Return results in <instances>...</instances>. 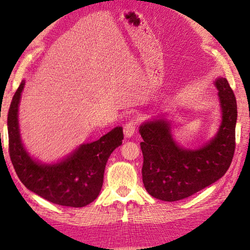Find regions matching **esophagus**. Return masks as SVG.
<instances>
[{"instance_id": "esophagus-1", "label": "esophagus", "mask_w": 250, "mask_h": 250, "mask_svg": "<svg viewBox=\"0 0 250 250\" xmlns=\"http://www.w3.org/2000/svg\"><path fill=\"white\" fill-rule=\"evenodd\" d=\"M135 129H137V121L130 120L128 124L125 125L124 132L125 138H131L135 133Z\"/></svg>"}]
</instances>
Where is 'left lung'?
Instances as JSON below:
<instances>
[{
	"label": "left lung",
	"instance_id": "obj_1",
	"mask_svg": "<svg viewBox=\"0 0 250 250\" xmlns=\"http://www.w3.org/2000/svg\"><path fill=\"white\" fill-rule=\"evenodd\" d=\"M218 90L222 120L216 134L198 149L181 146L166 115L146 120L139 132L143 154L145 188L158 200H183L218 181L229 167L235 151L237 104L226 78L214 82Z\"/></svg>",
	"mask_w": 250,
	"mask_h": 250
}]
</instances>
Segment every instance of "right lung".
Returning a JSON list of instances; mask_svg holds the SVG:
<instances>
[{
    "instance_id": "add662e5",
    "label": "right lung",
    "mask_w": 250,
    "mask_h": 250,
    "mask_svg": "<svg viewBox=\"0 0 250 250\" xmlns=\"http://www.w3.org/2000/svg\"><path fill=\"white\" fill-rule=\"evenodd\" d=\"M25 82L12 99L7 115L8 151L21 182L29 191L54 204L83 207L98 197L110 154L122 145V126H116L99 140L83 143L53 163L34 159L25 149L20 133L19 105Z\"/></svg>"
}]
</instances>
